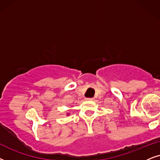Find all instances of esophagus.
<instances>
[{
	"mask_svg": "<svg viewBox=\"0 0 160 160\" xmlns=\"http://www.w3.org/2000/svg\"><path fill=\"white\" fill-rule=\"evenodd\" d=\"M86 99L87 101H92V100H93V98H86Z\"/></svg>",
	"mask_w": 160,
	"mask_h": 160,
	"instance_id": "34e87169",
	"label": "esophagus"
}]
</instances>
